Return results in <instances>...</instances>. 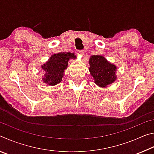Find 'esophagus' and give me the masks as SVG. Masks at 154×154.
Here are the masks:
<instances>
[{
    "mask_svg": "<svg viewBox=\"0 0 154 154\" xmlns=\"http://www.w3.org/2000/svg\"><path fill=\"white\" fill-rule=\"evenodd\" d=\"M77 55H80V56H83V50H78L77 52Z\"/></svg>",
    "mask_w": 154,
    "mask_h": 154,
    "instance_id": "1",
    "label": "esophagus"
}]
</instances>
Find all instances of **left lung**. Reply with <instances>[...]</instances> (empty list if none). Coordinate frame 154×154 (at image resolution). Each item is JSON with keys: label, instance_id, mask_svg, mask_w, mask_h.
<instances>
[{"label": "left lung", "instance_id": "obj_1", "mask_svg": "<svg viewBox=\"0 0 154 154\" xmlns=\"http://www.w3.org/2000/svg\"><path fill=\"white\" fill-rule=\"evenodd\" d=\"M89 71L99 87L105 88L117 79V66L110 63L103 56H92L89 60Z\"/></svg>", "mask_w": 154, "mask_h": 154}]
</instances>
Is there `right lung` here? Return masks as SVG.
Here are the masks:
<instances>
[{"label": "right lung", "mask_w": 154, "mask_h": 154, "mask_svg": "<svg viewBox=\"0 0 154 154\" xmlns=\"http://www.w3.org/2000/svg\"><path fill=\"white\" fill-rule=\"evenodd\" d=\"M76 58L73 53H58L52 55L49 60L41 66L45 72L43 82L49 85H55L62 81L70 59Z\"/></svg>", "instance_id": "add662e5"}]
</instances>
